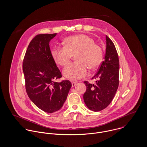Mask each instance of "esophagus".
Listing matches in <instances>:
<instances>
[{"label": "esophagus", "instance_id": "34e87169", "mask_svg": "<svg viewBox=\"0 0 147 147\" xmlns=\"http://www.w3.org/2000/svg\"><path fill=\"white\" fill-rule=\"evenodd\" d=\"M71 83H72V87H73V86H75L76 85V84H77V83L74 82H72Z\"/></svg>", "mask_w": 147, "mask_h": 147}]
</instances>
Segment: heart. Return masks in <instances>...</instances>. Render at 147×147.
<instances>
[{"mask_svg": "<svg viewBox=\"0 0 147 147\" xmlns=\"http://www.w3.org/2000/svg\"><path fill=\"white\" fill-rule=\"evenodd\" d=\"M63 43V47L55 46L53 49L51 55L55 63L63 67L75 55L76 62L69 64L63 70V75L68 79L75 81L82 79L88 74V67L94 69L102 61L101 47L86 34L68 37Z\"/></svg>", "mask_w": 147, "mask_h": 147, "instance_id": "1", "label": "heart"}]
</instances>
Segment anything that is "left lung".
I'll use <instances>...</instances> for the list:
<instances>
[{
	"label": "left lung",
	"instance_id": "left-lung-1",
	"mask_svg": "<svg viewBox=\"0 0 147 147\" xmlns=\"http://www.w3.org/2000/svg\"><path fill=\"white\" fill-rule=\"evenodd\" d=\"M105 60L102 62L92 79H99L96 84L85 81L86 90L83 95L84 102L94 111L102 110L112 101L119 85V62L118 55L112 41L106 36Z\"/></svg>",
	"mask_w": 147,
	"mask_h": 147
}]
</instances>
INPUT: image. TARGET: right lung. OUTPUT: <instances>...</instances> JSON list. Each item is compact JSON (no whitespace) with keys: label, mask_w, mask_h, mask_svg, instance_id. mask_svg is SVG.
<instances>
[{"label":"right lung","mask_w":147,"mask_h":147,"mask_svg":"<svg viewBox=\"0 0 147 147\" xmlns=\"http://www.w3.org/2000/svg\"><path fill=\"white\" fill-rule=\"evenodd\" d=\"M56 35L36 36L28 46L22 62L28 97L38 108L49 113L57 111L63 106L72 86L68 80L55 82L62 77L49 47L50 41Z\"/></svg>","instance_id":"add662e5"}]
</instances>
